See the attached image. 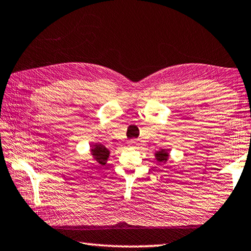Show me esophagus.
Here are the masks:
<instances>
[{
  "mask_svg": "<svg viewBox=\"0 0 251 251\" xmlns=\"http://www.w3.org/2000/svg\"><path fill=\"white\" fill-rule=\"evenodd\" d=\"M128 146H129V147H137L138 143L136 140H129L128 141Z\"/></svg>",
  "mask_w": 251,
  "mask_h": 251,
  "instance_id": "34e87169",
  "label": "esophagus"
}]
</instances>
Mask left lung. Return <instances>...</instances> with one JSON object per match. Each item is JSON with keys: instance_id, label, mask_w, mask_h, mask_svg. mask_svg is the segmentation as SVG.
<instances>
[{"instance_id": "8db88e82", "label": "left lung", "mask_w": 251, "mask_h": 251, "mask_svg": "<svg viewBox=\"0 0 251 251\" xmlns=\"http://www.w3.org/2000/svg\"><path fill=\"white\" fill-rule=\"evenodd\" d=\"M154 157H156L158 162L166 163L168 158H169V152H168V150H166V149H161L154 153Z\"/></svg>"}]
</instances>
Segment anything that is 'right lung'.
Listing matches in <instances>:
<instances>
[{"mask_svg": "<svg viewBox=\"0 0 251 251\" xmlns=\"http://www.w3.org/2000/svg\"><path fill=\"white\" fill-rule=\"evenodd\" d=\"M91 154L98 165L103 167L106 165L107 159L110 157V150L102 144H94L91 148Z\"/></svg>", "mask_w": 251, "mask_h": 251, "instance_id": "right-lung-1", "label": "right lung"}]
</instances>
